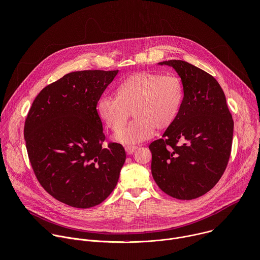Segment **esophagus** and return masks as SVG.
I'll list each match as a JSON object with an SVG mask.
<instances>
[{
  "label": "esophagus",
  "instance_id": "34e87169",
  "mask_svg": "<svg viewBox=\"0 0 260 260\" xmlns=\"http://www.w3.org/2000/svg\"><path fill=\"white\" fill-rule=\"evenodd\" d=\"M138 149V146H126L125 151L127 154H133Z\"/></svg>",
  "mask_w": 260,
  "mask_h": 260
}]
</instances>
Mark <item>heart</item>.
<instances>
[{
	"instance_id": "b5f03b06",
	"label": "heart",
	"mask_w": 260,
	"mask_h": 260,
	"mask_svg": "<svg viewBox=\"0 0 260 260\" xmlns=\"http://www.w3.org/2000/svg\"><path fill=\"white\" fill-rule=\"evenodd\" d=\"M116 98L103 96L98 113L108 128L115 133L125 126L130 112L135 120L114 140L123 145L141 143L176 121L183 102V85L179 78L153 72H138L116 87Z\"/></svg>"
}]
</instances>
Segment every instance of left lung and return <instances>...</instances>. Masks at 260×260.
<instances>
[{"instance_id": "obj_1", "label": "left lung", "mask_w": 260, "mask_h": 260, "mask_svg": "<svg viewBox=\"0 0 260 260\" xmlns=\"http://www.w3.org/2000/svg\"><path fill=\"white\" fill-rule=\"evenodd\" d=\"M173 67L183 84V102L174 124L152 142L151 173L158 187L178 200L210 191L223 175L232 151L234 120L217 80L179 59Z\"/></svg>"}]
</instances>
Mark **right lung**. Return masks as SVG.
Segmentation results:
<instances>
[{
  "instance_id": "right-lung-1",
  "label": "right lung",
  "mask_w": 260,
  "mask_h": 260,
  "mask_svg": "<svg viewBox=\"0 0 260 260\" xmlns=\"http://www.w3.org/2000/svg\"><path fill=\"white\" fill-rule=\"evenodd\" d=\"M116 71L67 74L36 96L24 123L34 173L57 201L86 209L113 191L125 161L118 143L103 146L105 135L96 105Z\"/></svg>"
}]
</instances>
